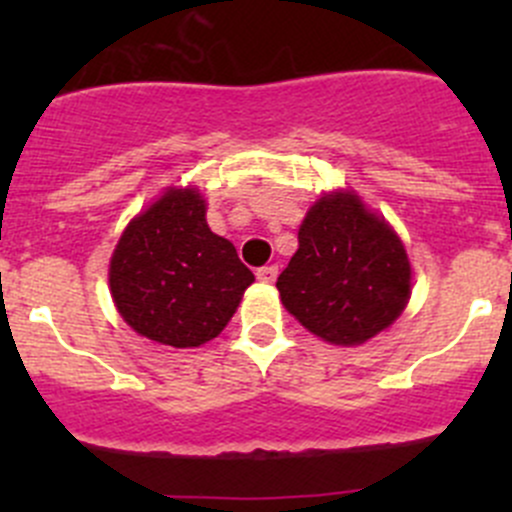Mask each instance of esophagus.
<instances>
[{
    "label": "esophagus",
    "mask_w": 512,
    "mask_h": 512,
    "mask_svg": "<svg viewBox=\"0 0 512 512\" xmlns=\"http://www.w3.org/2000/svg\"><path fill=\"white\" fill-rule=\"evenodd\" d=\"M257 280H260L262 285H272V282L277 280V265L260 267V270H257Z\"/></svg>",
    "instance_id": "obj_1"
}]
</instances>
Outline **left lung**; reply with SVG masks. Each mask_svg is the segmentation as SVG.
I'll return each mask as SVG.
<instances>
[{
	"instance_id": "1",
	"label": "left lung",
	"mask_w": 512,
	"mask_h": 512,
	"mask_svg": "<svg viewBox=\"0 0 512 512\" xmlns=\"http://www.w3.org/2000/svg\"><path fill=\"white\" fill-rule=\"evenodd\" d=\"M297 237L277 289L304 329L354 347L399 319L411 297L409 257L399 235L359 195H322Z\"/></svg>"
}]
</instances>
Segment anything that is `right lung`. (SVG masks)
Segmentation results:
<instances>
[{"instance_id":"right-lung-1","label":"right lung","mask_w":512,"mask_h":512,"mask_svg":"<svg viewBox=\"0 0 512 512\" xmlns=\"http://www.w3.org/2000/svg\"><path fill=\"white\" fill-rule=\"evenodd\" d=\"M113 302L141 337L175 349L218 337L255 275L205 220L195 188H168L123 230L111 267Z\"/></svg>"}]
</instances>
